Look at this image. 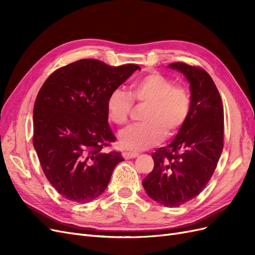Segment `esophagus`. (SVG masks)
<instances>
[{
    "mask_svg": "<svg viewBox=\"0 0 255 255\" xmlns=\"http://www.w3.org/2000/svg\"><path fill=\"white\" fill-rule=\"evenodd\" d=\"M139 154L136 153V152H123L122 153V156L125 159H130V158H135L137 157Z\"/></svg>",
    "mask_w": 255,
    "mask_h": 255,
    "instance_id": "esophagus-1",
    "label": "esophagus"
}]
</instances>
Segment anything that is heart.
<instances>
[{"instance_id": "1", "label": "heart", "mask_w": 255, "mask_h": 255, "mask_svg": "<svg viewBox=\"0 0 255 255\" xmlns=\"http://www.w3.org/2000/svg\"><path fill=\"white\" fill-rule=\"evenodd\" d=\"M133 99L149 104L142 125L129 126L119 133V145L128 151H141L174 135L186 121L190 111V96L183 86H174L167 76L152 72L137 79L130 85L129 94L116 89L106 102L109 119L115 125L128 122Z\"/></svg>"}]
</instances>
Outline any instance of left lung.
I'll use <instances>...</instances> for the list:
<instances>
[{
  "instance_id": "obj_1",
  "label": "left lung",
  "mask_w": 255,
  "mask_h": 255,
  "mask_svg": "<svg viewBox=\"0 0 255 255\" xmlns=\"http://www.w3.org/2000/svg\"><path fill=\"white\" fill-rule=\"evenodd\" d=\"M168 68L190 84V111L174 139L152 153L153 170L142 185L154 201L175 207L197 197L215 171L223 149V106L214 81L201 68L184 63Z\"/></svg>"
}]
</instances>
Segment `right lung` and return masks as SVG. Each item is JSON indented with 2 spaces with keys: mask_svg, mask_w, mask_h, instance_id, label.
Returning a JSON list of instances; mask_svg holds the SVG:
<instances>
[{
  "mask_svg": "<svg viewBox=\"0 0 255 255\" xmlns=\"http://www.w3.org/2000/svg\"><path fill=\"white\" fill-rule=\"evenodd\" d=\"M136 70L140 67L81 59L53 72L38 92L33 144L47 179L67 200L97 199L123 160L118 152L103 151L116 140L106 102Z\"/></svg>",
  "mask_w": 255,
  "mask_h": 255,
  "instance_id": "right-lung-1",
  "label": "right lung"
}]
</instances>
